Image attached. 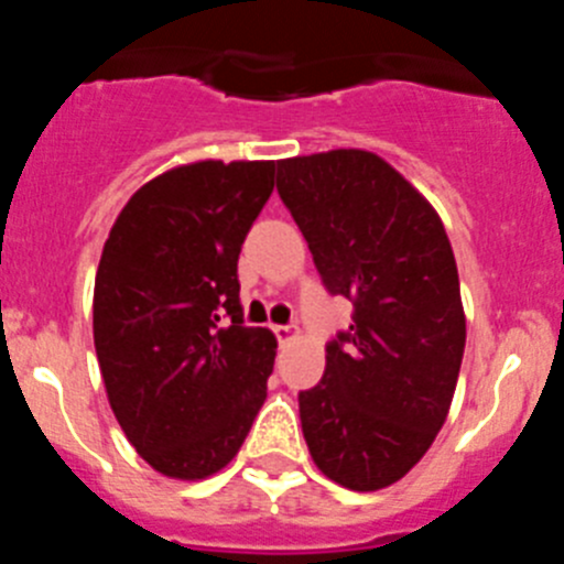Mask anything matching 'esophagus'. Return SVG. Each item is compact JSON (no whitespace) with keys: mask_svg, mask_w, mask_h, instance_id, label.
I'll return each mask as SVG.
<instances>
[{"mask_svg":"<svg viewBox=\"0 0 564 564\" xmlns=\"http://www.w3.org/2000/svg\"><path fill=\"white\" fill-rule=\"evenodd\" d=\"M273 336L279 338V344H288L299 336V330L293 325H276L273 327Z\"/></svg>","mask_w":564,"mask_h":564,"instance_id":"obj_1","label":"esophagus"}]
</instances>
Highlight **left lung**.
I'll return each mask as SVG.
<instances>
[{
	"mask_svg": "<svg viewBox=\"0 0 564 564\" xmlns=\"http://www.w3.org/2000/svg\"><path fill=\"white\" fill-rule=\"evenodd\" d=\"M276 192L322 285L352 302L316 387L299 392L307 449L333 482L376 491L432 446L457 387L466 316L435 208L361 149L276 163Z\"/></svg>",
	"mask_w": 564,
	"mask_h": 564,
	"instance_id": "obj_1",
	"label": "left lung"
}]
</instances>
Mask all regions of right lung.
<instances>
[{"label": "right lung", "mask_w": 564, "mask_h": 564, "mask_svg": "<svg viewBox=\"0 0 564 564\" xmlns=\"http://www.w3.org/2000/svg\"><path fill=\"white\" fill-rule=\"evenodd\" d=\"M273 161H200L141 186L118 214L93 293L109 406L166 477L237 455L268 395L276 338L242 325L237 259L273 192Z\"/></svg>", "instance_id": "add662e5"}]
</instances>
